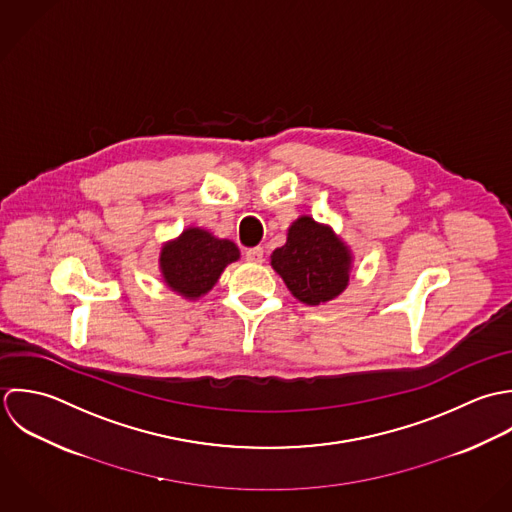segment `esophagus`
<instances>
[{
	"mask_svg": "<svg viewBox=\"0 0 512 512\" xmlns=\"http://www.w3.org/2000/svg\"><path fill=\"white\" fill-rule=\"evenodd\" d=\"M245 259H247L249 263L261 265V263L265 261V249H263V247H253V249H249V251L245 253Z\"/></svg>",
	"mask_w": 512,
	"mask_h": 512,
	"instance_id": "34e87169",
	"label": "esophagus"
}]
</instances>
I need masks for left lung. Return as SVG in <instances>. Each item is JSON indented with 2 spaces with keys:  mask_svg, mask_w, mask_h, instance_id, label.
Instances as JSON below:
<instances>
[{
  "mask_svg": "<svg viewBox=\"0 0 512 512\" xmlns=\"http://www.w3.org/2000/svg\"><path fill=\"white\" fill-rule=\"evenodd\" d=\"M352 265L354 255L342 237L310 215L297 217L287 229V243L271 253V267L308 307L340 297L350 283Z\"/></svg>",
  "mask_w": 512,
  "mask_h": 512,
  "instance_id": "obj_1",
  "label": "left lung"
}]
</instances>
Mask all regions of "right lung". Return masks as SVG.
I'll list each match as a JSON object with an SVG mask.
<instances>
[{
	"instance_id": "1",
	"label": "right lung",
	"mask_w": 512,
	"mask_h": 512,
	"mask_svg": "<svg viewBox=\"0 0 512 512\" xmlns=\"http://www.w3.org/2000/svg\"><path fill=\"white\" fill-rule=\"evenodd\" d=\"M239 257L241 253L233 241L192 225L162 245L158 267L170 291L186 301H198L215 287L225 267Z\"/></svg>"
}]
</instances>
